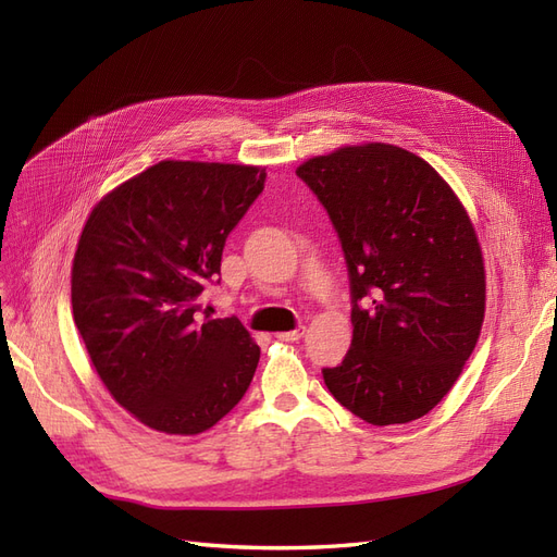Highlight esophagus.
I'll return each instance as SVG.
<instances>
[{
    "label": "esophagus",
    "mask_w": 557,
    "mask_h": 557,
    "mask_svg": "<svg viewBox=\"0 0 557 557\" xmlns=\"http://www.w3.org/2000/svg\"><path fill=\"white\" fill-rule=\"evenodd\" d=\"M301 336H305V325H299L290 332H276V339H281V342H299Z\"/></svg>",
    "instance_id": "34e87169"
}]
</instances>
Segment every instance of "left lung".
Here are the masks:
<instances>
[{
	"instance_id": "left-lung-1",
	"label": "left lung",
	"mask_w": 557,
	"mask_h": 557,
	"mask_svg": "<svg viewBox=\"0 0 557 557\" xmlns=\"http://www.w3.org/2000/svg\"><path fill=\"white\" fill-rule=\"evenodd\" d=\"M297 176L327 209L350 276L352 342L323 369L325 385L364 423L423 418L462 374L485 318L474 223L430 162L393 144L342 146Z\"/></svg>"
}]
</instances>
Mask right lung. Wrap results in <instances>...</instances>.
Segmentation results:
<instances>
[{
  "instance_id": "right-lung-1",
  "label": "right lung",
  "mask_w": 557,
  "mask_h": 557,
  "mask_svg": "<svg viewBox=\"0 0 557 557\" xmlns=\"http://www.w3.org/2000/svg\"><path fill=\"white\" fill-rule=\"evenodd\" d=\"M264 178L256 164L162 160L107 193L83 225L74 323L109 395L150 430L207 432L256 374L260 346L239 320L195 313Z\"/></svg>"
}]
</instances>
